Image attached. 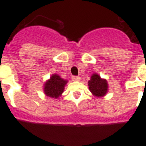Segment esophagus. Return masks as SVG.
I'll list each match as a JSON object with an SVG mask.
<instances>
[{
	"label": "esophagus",
	"instance_id": "obj_1",
	"mask_svg": "<svg viewBox=\"0 0 146 146\" xmlns=\"http://www.w3.org/2000/svg\"><path fill=\"white\" fill-rule=\"evenodd\" d=\"M72 80H73V81H79V80H80V76H72Z\"/></svg>",
	"mask_w": 146,
	"mask_h": 146
}]
</instances>
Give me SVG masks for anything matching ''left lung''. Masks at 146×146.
<instances>
[{"label":"left lung","instance_id":"left-lung-1","mask_svg":"<svg viewBox=\"0 0 146 146\" xmlns=\"http://www.w3.org/2000/svg\"><path fill=\"white\" fill-rule=\"evenodd\" d=\"M88 88L93 95L96 97H103L108 92V83L97 73L92 74L88 81Z\"/></svg>","mask_w":146,"mask_h":146}]
</instances>
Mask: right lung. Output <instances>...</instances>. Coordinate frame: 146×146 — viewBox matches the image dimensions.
Masks as SVG:
<instances>
[{"mask_svg":"<svg viewBox=\"0 0 146 146\" xmlns=\"http://www.w3.org/2000/svg\"><path fill=\"white\" fill-rule=\"evenodd\" d=\"M67 82V80L61 78L58 74H52L50 79L44 84V94L52 98H58L64 92L65 85Z\"/></svg>","mask_w":146,"mask_h":146,"instance_id":"add662e5","label":"right lung"}]
</instances>
